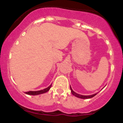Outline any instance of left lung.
Listing matches in <instances>:
<instances>
[{
  "label": "left lung",
  "instance_id": "left-lung-1",
  "mask_svg": "<svg viewBox=\"0 0 123 123\" xmlns=\"http://www.w3.org/2000/svg\"><path fill=\"white\" fill-rule=\"evenodd\" d=\"M70 90H71L72 94L73 95H74V96H75V97H77V98H81V99H89V98H92V97H94V96L97 95V93H96V94H92V95H80V94H77V93H76V92H74V91L72 90V88L71 86H70Z\"/></svg>",
  "mask_w": 123,
  "mask_h": 123
}]
</instances>
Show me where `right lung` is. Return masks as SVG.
<instances>
[{
	"label": "right lung",
	"mask_w": 123,
	"mask_h": 123,
	"mask_svg": "<svg viewBox=\"0 0 123 123\" xmlns=\"http://www.w3.org/2000/svg\"><path fill=\"white\" fill-rule=\"evenodd\" d=\"M51 86L52 84H51V85L49 86L47 88H46L42 90H39V91H28V92H25V94H28V95H39V94H44V93L47 92V91H49V90H50V88L51 87Z\"/></svg>",
	"instance_id": "right-lung-1"
}]
</instances>
